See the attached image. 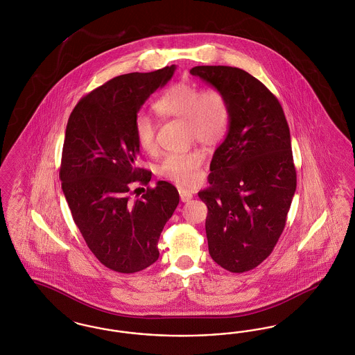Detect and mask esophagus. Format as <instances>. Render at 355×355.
Segmentation results:
<instances>
[{"label": "esophagus", "instance_id": "obj_1", "mask_svg": "<svg viewBox=\"0 0 355 355\" xmlns=\"http://www.w3.org/2000/svg\"><path fill=\"white\" fill-rule=\"evenodd\" d=\"M180 197H181V201L182 202H189L191 198H193V193L190 190H186V189H180Z\"/></svg>", "mask_w": 355, "mask_h": 355}]
</instances>
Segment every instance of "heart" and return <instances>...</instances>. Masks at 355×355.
<instances>
[{
    "label": "heart",
    "mask_w": 355,
    "mask_h": 355,
    "mask_svg": "<svg viewBox=\"0 0 355 355\" xmlns=\"http://www.w3.org/2000/svg\"><path fill=\"white\" fill-rule=\"evenodd\" d=\"M162 119H186L189 135L205 146H214L227 133L232 110L226 96L214 87L203 89L191 83H177L165 89L153 103ZM157 125L154 119L139 113L135 119V135L139 148L146 153L157 149ZM203 162L202 153L190 150L170 153L159 165V174L180 185H190L197 178Z\"/></svg>",
    "instance_id": "1"
}]
</instances>
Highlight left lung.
Returning <instances> with one entry per match:
<instances>
[{
	"instance_id": "8db88e82",
	"label": "left lung",
	"mask_w": 355,
	"mask_h": 355,
	"mask_svg": "<svg viewBox=\"0 0 355 355\" xmlns=\"http://www.w3.org/2000/svg\"><path fill=\"white\" fill-rule=\"evenodd\" d=\"M190 73L220 90L232 110L210 164V186L198 193L207 206L209 253L226 270H252L277 245L297 187L286 117L270 90L242 69Z\"/></svg>"
}]
</instances>
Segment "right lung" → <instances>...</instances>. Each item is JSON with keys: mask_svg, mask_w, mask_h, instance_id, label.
Listing matches in <instances>:
<instances>
[{"mask_svg": "<svg viewBox=\"0 0 355 355\" xmlns=\"http://www.w3.org/2000/svg\"><path fill=\"white\" fill-rule=\"evenodd\" d=\"M175 65L112 78L81 98L69 117L60 180L73 220L90 252L110 270L132 274L153 265L161 232L180 202L166 181L144 189L152 171L137 168L135 119L173 77ZM141 194V193H139Z\"/></svg>", "mask_w": 355, "mask_h": 355, "instance_id": "add662e5", "label": "right lung"}]
</instances>
